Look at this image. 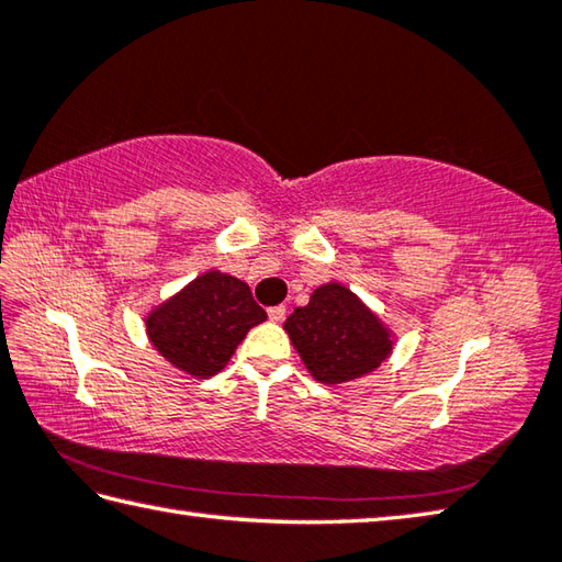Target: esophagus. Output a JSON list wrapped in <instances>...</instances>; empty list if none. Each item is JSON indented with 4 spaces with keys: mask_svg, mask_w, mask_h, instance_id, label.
I'll use <instances>...</instances> for the list:
<instances>
[{
    "mask_svg": "<svg viewBox=\"0 0 562 562\" xmlns=\"http://www.w3.org/2000/svg\"><path fill=\"white\" fill-rule=\"evenodd\" d=\"M284 314H288V310H284V306L280 304V306H270V310H268V316H270V322H274V324H278V322H282V318H284Z\"/></svg>",
    "mask_w": 562,
    "mask_h": 562,
    "instance_id": "obj_1",
    "label": "esophagus"
}]
</instances>
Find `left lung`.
<instances>
[{
	"label": "left lung",
	"instance_id": "1",
	"mask_svg": "<svg viewBox=\"0 0 562 562\" xmlns=\"http://www.w3.org/2000/svg\"><path fill=\"white\" fill-rule=\"evenodd\" d=\"M292 346L314 380L338 384L378 370L392 353V336L348 288L328 282L284 322Z\"/></svg>",
	"mask_w": 562,
	"mask_h": 562
}]
</instances>
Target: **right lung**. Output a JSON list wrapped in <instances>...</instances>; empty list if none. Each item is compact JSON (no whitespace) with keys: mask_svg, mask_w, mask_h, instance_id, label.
Returning <instances> with one entry per match:
<instances>
[{"mask_svg":"<svg viewBox=\"0 0 562 562\" xmlns=\"http://www.w3.org/2000/svg\"><path fill=\"white\" fill-rule=\"evenodd\" d=\"M268 318L246 282L209 270L146 318L150 344L192 378H212L234 356L252 326Z\"/></svg>","mask_w":562,"mask_h":562,"instance_id":"1","label":"right lung"}]
</instances>
